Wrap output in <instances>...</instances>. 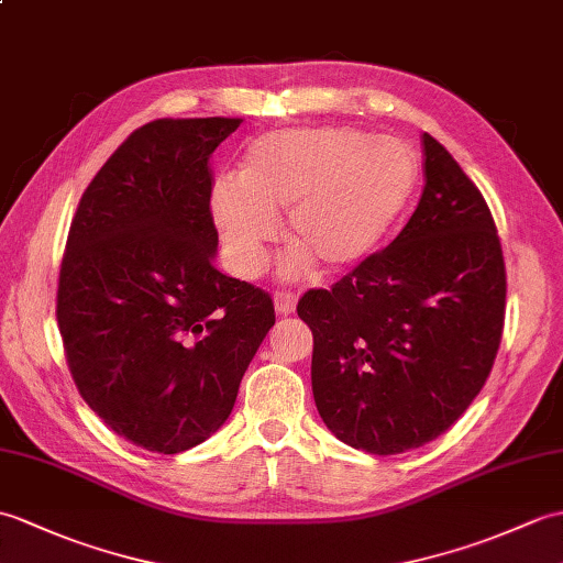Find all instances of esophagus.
Segmentation results:
<instances>
[{"label":"esophagus","mask_w":563,"mask_h":563,"mask_svg":"<svg viewBox=\"0 0 563 563\" xmlns=\"http://www.w3.org/2000/svg\"><path fill=\"white\" fill-rule=\"evenodd\" d=\"M297 305V297L292 292H276L273 295V307L280 313V317H287V313L295 311Z\"/></svg>","instance_id":"obj_1"}]
</instances>
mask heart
Listing matches in <instances>:
<instances>
[{
	"mask_svg": "<svg viewBox=\"0 0 563 563\" xmlns=\"http://www.w3.org/2000/svg\"><path fill=\"white\" fill-rule=\"evenodd\" d=\"M417 181L415 155L396 139H369L345 126L280 129L250 143L240 175L211 187V216L232 273L254 278L287 211L295 242L283 271L297 276L313 261L347 271L369 258L396 225Z\"/></svg>",
	"mask_w": 563,
	"mask_h": 563,
	"instance_id": "obj_1",
	"label": "heart"
}]
</instances>
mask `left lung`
<instances>
[{"label":"left lung","instance_id":"1","mask_svg":"<svg viewBox=\"0 0 563 563\" xmlns=\"http://www.w3.org/2000/svg\"><path fill=\"white\" fill-rule=\"evenodd\" d=\"M424 189L384 252L309 290L311 390L352 449L394 455L441 437L485 386L501 343L506 271L479 189L424 134Z\"/></svg>","mask_w":563,"mask_h":563}]
</instances>
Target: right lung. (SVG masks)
I'll return each mask as SVG.
<instances>
[{
	"label": "right lung",
	"mask_w": 563,
	"mask_h": 563,
	"mask_svg": "<svg viewBox=\"0 0 563 563\" xmlns=\"http://www.w3.org/2000/svg\"><path fill=\"white\" fill-rule=\"evenodd\" d=\"M242 120H155L78 201L57 323L78 394L114 434L181 453L225 424L276 323L271 297L213 266L208 158Z\"/></svg>",
	"instance_id": "add662e5"
}]
</instances>
